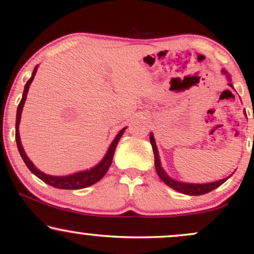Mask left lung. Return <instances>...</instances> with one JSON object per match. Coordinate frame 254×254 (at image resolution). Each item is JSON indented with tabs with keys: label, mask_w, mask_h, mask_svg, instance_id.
Wrapping results in <instances>:
<instances>
[{
	"label": "left lung",
	"mask_w": 254,
	"mask_h": 254,
	"mask_svg": "<svg viewBox=\"0 0 254 254\" xmlns=\"http://www.w3.org/2000/svg\"><path fill=\"white\" fill-rule=\"evenodd\" d=\"M222 73L226 74L227 79H228V81H229L228 85H229L231 88H234L233 84H231L230 74L228 73L224 69H222ZM234 90H235V88H234ZM244 114L246 115L245 110H244ZM149 140H151L153 152H154V160H155L154 164H155V169H156V173H158V175H159V177L161 178V181L163 182L164 184H167L169 188L174 189L175 191L181 192V193H184V194H188V195H201V194L208 193V192L215 190L216 188H219L220 185H222L224 182H226L228 178H230L231 175H233V174H231L230 176L223 178V180H220V181H216V182H210V183H185V182L174 180V178H171L169 175L166 173V170H164L162 166H161V161H160V155H159V151H158V146H156L154 135H153L152 132L149 133Z\"/></svg>",
	"instance_id": "8db88e82"
}]
</instances>
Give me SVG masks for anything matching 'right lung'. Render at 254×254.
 Segmentation results:
<instances>
[{
    "label": "right lung",
    "instance_id": "1",
    "mask_svg": "<svg viewBox=\"0 0 254 254\" xmlns=\"http://www.w3.org/2000/svg\"><path fill=\"white\" fill-rule=\"evenodd\" d=\"M37 65L34 67L33 72H32V76L30 79L26 81L24 87V92H23V96H21V100L18 105V108H17V116H16V142H17V147H18L19 154L21 156V159L24 160L25 164H26L28 169L31 170L32 174H34L35 176L40 178L41 181H44L45 183H47L51 187H54L56 189H63V190H79V189H84L87 187H91V185L95 184L96 182H99L101 178L105 176L107 171H108L110 164L113 162V158H114V153H115L116 146L119 144L121 137H122L124 131H126V127H123L121 130L117 135L114 139L112 144H110L108 151H107L106 155L103 156V159L100 161L96 166L92 167L91 169H86L83 171H77L74 174H70V175H65V176H53V175H47L45 173H42L41 170H39L37 167L34 166L33 162L28 159V156L25 153L23 145H21L20 141V135H19V124H20V117H21V112H23V107L25 105V101H26V96L28 93V88H30V85L32 81L34 79L35 73H37L38 70Z\"/></svg>",
    "mask_w": 254,
    "mask_h": 254
}]
</instances>
